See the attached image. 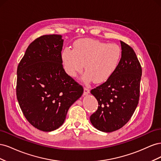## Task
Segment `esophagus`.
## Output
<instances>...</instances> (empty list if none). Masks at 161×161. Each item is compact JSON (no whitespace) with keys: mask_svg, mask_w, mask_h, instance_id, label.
Wrapping results in <instances>:
<instances>
[{"mask_svg":"<svg viewBox=\"0 0 161 161\" xmlns=\"http://www.w3.org/2000/svg\"><path fill=\"white\" fill-rule=\"evenodd\" d=\"M90 92V89L89 88H87V87H85L84 88V95H88Z\"/></svg>","mask_w":161,"mask_h":161,"instance_id":"obj_1","label":"esophagus"}]
</instances>
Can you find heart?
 <instances>
[{"label":"heart","mask_w":161,"mask_h":161,"mask_svg":"<svg viewBox=\"0 0 161 161\" xmlns=\"http://www.w3.org/2000/svg\"><path fill=\"white\" fill-rule=\"evenodd\" d=\"M121 50L115 43H108L92 39H80L73 46L66 47L62 53L63 66L70 76L75 77L84 68L85 82L92 80L102 83L113 75L121 60Z\"/></svg>","instance_id":"heart-1"}]
</instances>
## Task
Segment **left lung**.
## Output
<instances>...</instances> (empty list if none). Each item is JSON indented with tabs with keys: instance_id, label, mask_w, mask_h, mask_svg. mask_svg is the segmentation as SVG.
Listing matches in <instances>:
<instances>
[{
	"instance_id": "obj_1",
	"label": "left lung",
	"mask_w": 161,
	"mask_h": 161,
	"mask_svg": "<svg viewBox=\"0 0 161 161\" xmlns=\"http://www.w3.org/2000/svg\"><path fill=\"white\" fill-rule=\"evenodd\" d=\"M121 57L118 67L104 83L91 92L98 101V109L90 117L95 128L111 132L122 128L138 105L142 67L132 47L120 41Z\"/></svg>"
}]
</instances>
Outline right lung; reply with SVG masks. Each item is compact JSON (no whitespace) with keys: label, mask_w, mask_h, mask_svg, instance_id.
<instances>
[{"label":"right lung","mask_w":161,"mask_h":161,"mask_svg":"<svg viewBox=\"0 0 161 161\" xmlns=\"http://www.w3.org/2000/svg\"><path fill=\"white\" fill-rule=\"evenodd\" d=\"M60 35H45L27 48L17 67V98L33 127L51 131L64 122L70 107L83 93L82 86L62 65Z\"/></svg>","instance_id":"obj_1"}]
</instances>
